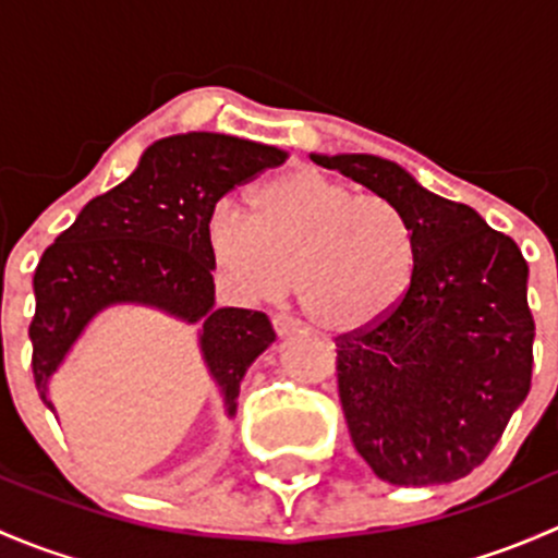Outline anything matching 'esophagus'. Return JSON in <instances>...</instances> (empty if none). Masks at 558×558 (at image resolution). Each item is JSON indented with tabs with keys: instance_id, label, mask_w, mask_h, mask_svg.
Here are the masks:
<instances>
[{
	"instance_id": "1",
	"label": "esophagus",
	"mask_w": 558,
	"mask_h": 558,
	"mask_svg": "<svg viewBox=\"0 0 558 558\" xmlns=\"http://www.w3.org/2000/svg\"><path fill=\"white\" fill-rule=\"evenodd\" d=\"M272 326H275V331H278V335L283 337V335H289V331L300 329V320H296L294 315L278 313V315H275V318H272Z\"/></svg>"
}]
</instances>
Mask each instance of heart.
<instances>
[{
  "mask_svg": "<svg viewBox=\"0 0 558 558\" xmlns=\"http://www.w3.org/2000/svg\"><path fill=\"white\" fill-rule=\"evenodd\" d=\"M213 269L247 302H275L294 275L320 329L359 331L388 318L415 278L413 229L378 194L296 167L253 194L251 213L221 202L205 221Z\"/></svg>",
  "mask_w": 558,
  "mask_h": 558,
  "instance_id": "b5f03b06",
  "label": "heart"
}]
</instances>
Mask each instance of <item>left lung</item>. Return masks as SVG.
I'll use <instances>...</instances> for the list:
<instances>
[{"label":"left lung","mask_w":558,"mask_h":558,"mask_svg":"<svg viewBox=\"0 0 558 558\" xmlns=\"http://www.w3.org/2000/svg\"><path fill=\"white\" fill-rule=\"evenodd\" d=\"M311 159L391 202L418 247L402 305L337 337V388L353 446L393 486L459 481L494 451L532 386L526 258L472 207L432 194L393 161Z\"/></svg>","instance_id":"8db88e82"}]
</instances>
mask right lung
Returning <instances> with one entry per match:
<instances>
[{
	"mask_svg": "<svg viewBox=\"0 0 558 558\" xmlns=\"http://www.w3.org/2000/svg\"><path fill=\"white\" fill-rule=\"evenodd\" d=\"M283 161L286 150L229 134H172L156 140L123 183L83 207L35 269L32 373L50 410V375L94 315L145 305L185 324L199 320L202 359L234 415L247 367L272 345L275 331L264 313L216 307L205 221L234 185Z\"/></svg>",
	"mask_w": 558,
	"mask_h": 558,
	"instance_id": "add662e5",
	"label": "right lung"
}]
</instances>
